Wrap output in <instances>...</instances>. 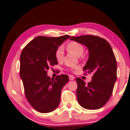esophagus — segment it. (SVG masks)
Instances as JSON below:
<instances>
[{
	"label": "esophagus",
	"mask_w": 130,
	"mask_h": 130,
	"mask_svg": "<svg viewBox=\"0 0 130 130\" xmlns=\"http://www.w3.org/2000/svg\"><path fill=\"white\" fill-rule=\"evenodd\" d=\"M69 79H70V80H73L74 77L73 75H69Z\"/></svg>",
	"instance_id": "esophagus-1"
}]
</instances>
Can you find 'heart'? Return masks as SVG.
Here are the masks:
<instances>
[{
	"instance_id": "obj_1",
	"label": "heart",
	"mask_w": 130,
	"mask_h": 130,
	"mask_svg": "<svg viewBox=\"0 0 130 130\" xmlns=\"http://www.w3.org/2000/svg\"><path fill=\"white\" fill-rule=\"evenodd\" d=\"M67 48L70 52L73 53L76 56L80 57L82 55L84 51V47L82 44L78 42L72 41L67 44ZM64 48L62 46H60L55 51V57L58 61H61L64 58ZM78 67H75L74 69H77Z\"/></svg>"
}]
</instances>
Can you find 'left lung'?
<instances>
[{"mask_svg": "<svg viewBox=\"0 0 130 130\" xmlns=\"http://www.w3.org/2000/svg\"><path fill=\"white\" fill-rule=\"evenodd\" d=\"M70 40L88 48L89 58L83 70L93 74L88 84L76 78L78 102L85 109H99L109 99L117 78V60L111 46L105 39L92 35L73 37Z\"/></svg>", "mask_w": 130, "mask_h": 130, "instance_id": "left-lung-1", "label": "left lung"}]
</instances>
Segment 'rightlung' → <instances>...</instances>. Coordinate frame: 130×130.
<instances>
[{"label":"right lung","mask_w":130,"mask_h":130,"mask_svg":"<svg viewBox=\"0 0 130 130\" xmlns=\"http://www.w3.org/2000/svg\"><path fill=\"white\" fill-rule=\"evenodd\" d=\"M70 37L68 35L37 37L21 52L20 76L25 95L30 105L39 112H50L60 104L61 89L69 82V76L60 74L51 79L47 76V70L58 64L55 51Z\"/></svg>","instance_id":"1"}]
</instances>
